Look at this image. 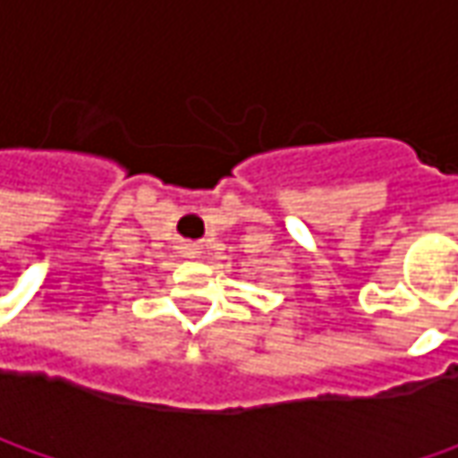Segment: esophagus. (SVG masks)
<instances>
[{"mask_svg": "<svg viewBox=\"0 0 458 458\" xmlns=\"http://www.w3.org/2000/svg\"><path fill=\"white\" fill-rule=\"evenodd\" d=\"M183 255L185 257H199L201 255V250H199V244H185Z\"/></svg>", "mask_w": 458, "mask_h": 458, "instance_id": "34e87169", "label": "esophagus"}]
</instances>
